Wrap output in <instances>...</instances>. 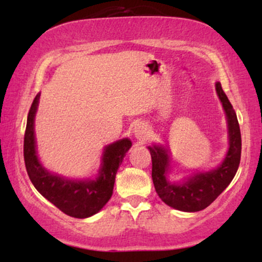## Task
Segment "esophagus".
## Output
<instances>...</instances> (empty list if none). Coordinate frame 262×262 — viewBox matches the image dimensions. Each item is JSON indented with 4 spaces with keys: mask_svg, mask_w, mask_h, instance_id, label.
<instances>
[{
    "mask_svg": "<svg viewBox=\"0 0 262 262\" xmlns=\"http://www.w3.org/2000/svg\"><path fill=\"white\" fill-rule=\"evenodd\" d=\"M134 135L137 139H144L148 136V127L145 124H136L134 126Z\"/></svg>",
    "mask_w": 262,
    "mask_h": 262,
    "instance_id": "esophagus-1",
    "label": "esophagus"
}]
</instances>
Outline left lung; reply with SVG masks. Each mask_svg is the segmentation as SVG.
<instances>
[{"instance_id":"left-lung-1","label":"left lung","mask_w":262,"mask_h":262,"mask_svg":"<svg viewBox=\"0 0 262 262\" xmlns=\"http://www.w3.org/2000/svg\"><path fill=\"white\" fill-rule=\"evenodd\" d=\"M216 92L227 114L229 130L228 152L216 169L196 173L182 182H171L167 177L170 168L168 150L161 145L148 146L151 154V177L156 193L168 206L185 212L206 209L228 187L239 166L242 144L237 117L220 82L216 83Z\"/></svg>"}]
</instances>
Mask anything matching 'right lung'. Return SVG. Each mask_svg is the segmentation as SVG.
<instances>
[{"instance_id":"right-lung-1","label":"right lung","mask_w":262,"mask_h":262,"mask_svg":"<svg viewBox=\"0 0 262 262\" xmlns=\"http://www.w3.org/2000/svg\"><path fill=\"white\" fill-rule=\"evenodd\" d=\"M39 98L40 94H37L32 102L24 138V159L28 177L37 191L62 212L75 218L91 217L98 213L112 196L118 168L132 143L124 138L106 146L95 180H68L49 173L39 162L35 150L34 117Z\"/></svg>"}]
</instances>
